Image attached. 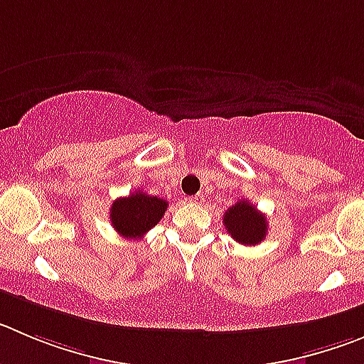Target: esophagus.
I'll use <instances>...</instances> for the list:
<instances>
[{
    "instance_id": "1",
    "label": "esophagus",
    "mask_w": 364,
    "mask_h": 364,
    "mask_svg": "<svg viewBox=\"0 0 364 364\" xmlns=\"http://www.w3.org/2000/svg\"><path fill=\"white\" fill-rule=\"evenodd\" d=\"M190 203H193V205H205L206 198L203 196V193H196V196H192V198L188 199Z\"/></svg>"
}]
</instances>
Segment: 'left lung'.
<instances>
[{
  "mask_svg": "<svg viewBox=\"0 0 364 364\" xmlns=\"http://www.w3.org/2000/svg\"><path fill=\"white\" fill-rule=\"evenodd\" d=\"M224 226L230 235L244 246H255L262 242L267 233V220L250 201H237L232 208L224 212Z\"/></svg>",
  "mask_w": 364,
  "mask_h": 364,
  "instance_id": "8db88e82",
  "label": "left lung"
}]
</instances>
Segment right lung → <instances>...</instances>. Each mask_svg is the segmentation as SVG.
<instances>
[{
    "label": "right lung",
    "mask_w": 364,
    "mask_h": 364,
    "mask_svg": "<svg viewBox=\"0 0 364 364\" xmlns=\"http://www.w3.org/2000/svg\"><path fill=\"white\" fill-rule=\"evenodd\" d=\"M168 203L156 196L134 190L111 205L109 219L118 235L124 239H141L161 220Z\"/></svg>",
    "instance_id": "1"
}]
</instances>
